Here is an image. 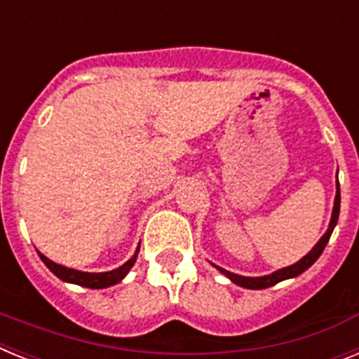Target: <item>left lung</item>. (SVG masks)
<instances>
[{
	"mask_svg": "<svg viewBox=\"0 0 359 359\" xmlns=\"http://www.w3.org/2000/svg\"><path fill=\"white\" fill-rule=\"evenodd\" d=\"M338 215H340V183H338V174H336L334 207H332V214H331V221H329L327 231H325V233L320 237V241L315 244V246H313V250H311L307 255H304L300 261L294 262V264H291V266H286V268L277 269V271H273V273L262 275V277H244V275L231 273V271H228V269L219 268V266H215L214 262H210V264L217 269L219 273H223L224 277H228L231 282H233V284H237V286H241V287H246V290H266V287H271V286H275V284H278V282L302 275L306 269H309L311 266L318 261V257L322 255L323 248L327 246L329 239H331L332 230H334L336 223H338Z\"/></svg>",
	"mask_w": 359,
	"mask_h": 359,
	"instance_id": "left-lung-1",
	"label": "left lung"
}]
</instances>
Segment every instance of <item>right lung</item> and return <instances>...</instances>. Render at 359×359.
<instances>
[{"label": "right lung", "mask_w": 359, "mask_h": 359, "mask_svg": "<svg viewBox=\"0 0 359 359\" xmlns=\"http://www.w3.org/2000/svg\"><path fill=\"white\" fill-rule=\"evenodd\" d=\"M138 252H140V244L136 246L135 253H133V257L128 262H123L122 266H118L116 269H111V271H102V273H90V271H81V269L66 268V266L50 261L48 257L43 255L41 252L37 253H39L41 261L46 264V268H48L57 278H61L62 282L77 284V286H82V287H90V290H104V287L115 286V284H118V282H122L123 278H126V275L131 271L136 259H138Z\"/></svg>", "instance_id": "obj_1"}]
</instances>
